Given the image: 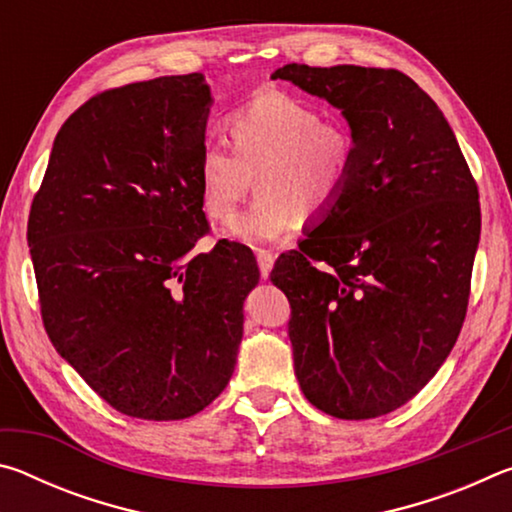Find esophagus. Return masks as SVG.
<instances>
[{"instance_id":"1","label":"esophagus","mask_w":512,"mask_h":512,"mask_svg":"<svg viewBox=\"0 0 512 512\" xmlns=\"http://www.w3.org/2000/svg\"><path fill=\"white\" fill-rule=\"evenodd\" d=\"M273 262H275V255L271 253V250H259V253H257V264H259V273H262L264 280L268 277V273H271Z\"/></svg>"}]
</instances>
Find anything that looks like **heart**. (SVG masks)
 <instances>
[{"mask_svg":"<svg viewBox=\"0 0 512 512\" xmlns=\"http://www.w3.org/2000/svg\"><path fill=\"white\" fill-rule=\"evenodd\" d=\"M235 153L210 142L198 155V189L214 221L235 219L250 185L259 196L232 225L244 244L282 237L305 214L320 219L339 203L357 162V137L343 121L287 92L264 90L225 119Z\"/></svg>","mask_w":512,"mask_h":512,"instance_id":"heart-1","label":"heart"}]
</instances>
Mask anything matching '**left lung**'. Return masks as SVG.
I'll return each instance as SVG.
<instances>
[{"instance_id": "left-lung-1", "label": "left lung", "mask_w": 512, "mask_h": 512, "mask_svg": "<svg viewBox=\"0 0 512 512\" xmlns=\"http://www.w3.org/2000/svg\"><path fill=\"white\" fill-rule=\"evenodd\" d=\"M348 119V187L271 282L291 302L302 393L341 420L379 418L418 395L449 357L470 300L479 189L427 92L397 69L284 65Z\"/></svg>"}]
</instances>
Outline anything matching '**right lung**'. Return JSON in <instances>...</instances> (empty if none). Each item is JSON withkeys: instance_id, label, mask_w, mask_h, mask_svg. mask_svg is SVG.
<instances>
[{"instance_id": "1", "label": "right lung", "mask_w": 512, "mask_h": 512, "mask_svg": "<svg viewBox=\"0 0 512 512\" xmlns=\"http://www.w3.org/2000/svg\"><path fill=\"white\" fill-rule=\"evenodd\" d=\"M212 94L203 74L106 90L60 126L27 241L42 323L112 409L183 420L235 372L253 250L207 235L198 155Z\"/></svg>"}]
</instances>
